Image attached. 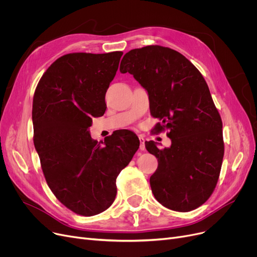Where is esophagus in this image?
Masks as SVG:
<instances>
[{
  "label": "esophagus",
  "instance_id": "34e87169",
  "mask_svg": "<svg viewBox=\"0 0 257 257\" xmlns=\"http://www.w3.org/2000/svg\"><path fill=\"white\" fill-rule=\"evenodd\" d=\"M139 140H140V149L142 150V151H144L145 149H146V147H145V139L143 138V137H140L139 138Z\"/></svg>",
  "mask_w": 257,
  "mask_h": 257
}]
</instances>
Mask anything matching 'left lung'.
<instances>
[{
    "label": "left lung",
    "mask_w": 257,
    "mask_h": 257,
    "mask_svg": "<svg viewBox=\"0 0 257 257\" xmlns=\"http://www.w3.org/2000/svg\"><path fill=\"white\" fill-rule=\"evenodd\" d=\"M119 71L129 73L148 91L156 131L168 130L170 148L146 144L158 167L150 177L155 199L186 212L208 200L217 185L224 156L222 119L205 79L182 54L147 46L125 54Z\"/></svg>",
    "instance_id": "1"
}]
</instances>
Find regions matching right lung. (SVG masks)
Instances as JSON below:
<instances>
[{"instance_id":"right-lung-1","label":"right lung","mask_w":257,"mask_h":257,"mask_svg":"<svg viewBox=\"0 0 257 257\" xmlns=\"http://www.w3.org/2000/svg\"><path fill=\"white\" fill-rule=\"evenodd\" d=\"M121 55L66 54L48 67L34 92L33 142L46 181L65 207L84 217L113 203L117 175L140 147L129 130L113 132L103 147L88 130L91 116L106 110L105 94Z\"/></svg>"}]
</instances>
